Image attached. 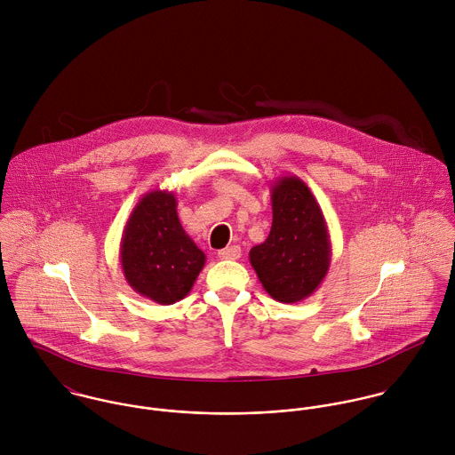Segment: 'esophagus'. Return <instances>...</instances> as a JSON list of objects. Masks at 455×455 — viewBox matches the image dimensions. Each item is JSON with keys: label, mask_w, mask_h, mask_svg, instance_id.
I'll return each instance as SVG.
<instances>
[{"label": "esophagus", "mask_w": 455, "mask_h": 455, "mask_svg": "<svg viewBox=\"0 0 455 455\" xmlns=\"http://www.w3.org/2000/svg\"><path fill=\"white\" fill-rule=\"evenodd\" d=\"M240 256H242V249H240L238 245H231V247H228V249L219 251V258H220V259H240Z\"/></svg>", "instance_id": "esophagus-1"}]
</instances>
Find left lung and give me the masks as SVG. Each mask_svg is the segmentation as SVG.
I'll use <instances>...</instances> for the list:
<instances>
[{"mask_svg":"<svg viewBox=\"0 0 455 455\" xmlns=\"http://www.w3.org/2000/svg\"><path fill=\"white\" fill-rule=\"evenodd\" d=\"M273 222L249 259L264 291L280 303L312 296L329 271L331 240L324 213L310 188L294 175L271 186Z\"/></svg>","mask_w":455,"mask_h":455,"instance_id":"obj_1","label":"left lung"}]
</instances>
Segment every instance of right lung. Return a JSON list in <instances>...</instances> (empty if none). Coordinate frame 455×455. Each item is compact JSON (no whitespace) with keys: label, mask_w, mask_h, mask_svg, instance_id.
<instances>
[{"label":"right lung","mask_w":455,"mask_h":455,"mask_svg":"<svg viewBox=\"0 0 455 455\" xmlns=\"http://www.w3.org/2000/svg\"><path fill=\"white\" fill-rule=\"evenodd\" d=\"M206 262L186 233L170 191H150L131 212L121 240V266L131 289L159 305L184 299Z\"/></svg>","instance_id":"1"}]
</instances>
